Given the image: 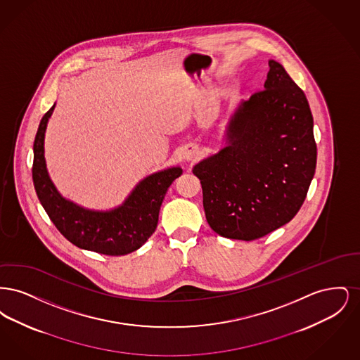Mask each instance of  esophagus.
I'll return each instance as SVG.
<instances>
[{"mask_svg":"<svg viewBox=\"0 0 360 360\" xmlns=\"http://www.w3.org/2000/svg\"><path fill=\"white\" fill-rule=\"evenodd\" d=\"M195 155H197V150H195V147H191V148L188 150V153H185L184 158H185L186 160H193V159L195 158Z\"/></svg>","mask_w":360,"mask_h":360,"instance_id":"obj_1","label":"esophagus"}]
</instances>
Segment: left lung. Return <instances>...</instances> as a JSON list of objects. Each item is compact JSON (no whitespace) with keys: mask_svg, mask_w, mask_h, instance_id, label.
<instances>
[{"mask_svg":"<svg viewBox=\"0 0 360 360\" xmlns=\"http://www.w3.org/2000/svg\"><path fill=\"white\" fill-rule=\"evenodd\" d=\"M264 90L241 101L226 146L197 163L206 221L228 239H259L289 223L304 204L317 147L305 93L269 60Z\"/></svg>","mask_w":360,"mask_h":360,"instance_id":"left-lung-1","label":"left lung"}]
</instances>
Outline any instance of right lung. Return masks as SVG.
<instances>
[{"label": "right lung", "instance_id": "right-lung-1", "mask_svg": "<svg viewBox=\"0 0 360 360\" xmlns=\"http://www.w3.org/2000/svg\"><path fill=\"white\" fill-rule=\"evenodd\" d=\"M55 105L43 116L34 137L32 179L40 204L58 231L74 245L103 255L120 257L139 250L153 235L167 188L181 167L154 172L140 181L120 206L93 210L66 200L52 184L44 159V134Z\"/></svg>", "mask_w": 360, "mask_h": 360}]
</instances>
